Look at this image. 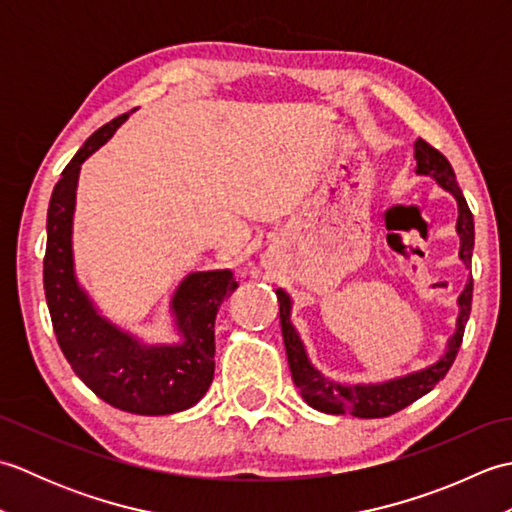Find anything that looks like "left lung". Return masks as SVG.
<instances>
[{"label": "left lung", "mask_w": 512, "mask_h": 512, "mask_svg": "<svg viewBox=\"0 0 512 512\" xmlns=\"http://www.w3.org/2000/svg\"><path fill=\"white\" fill-rule=\"evenodd\" d=\"M416 173L420 176H431L436 178L442 189L453 193V198L458 200V235H460V259L471 266V255H473V244H475V228H473V213L466 204L464 195L458 187V180H455V173L451 162L444 158L436 147H431L427 140L418 138L416 145ZM279 299V319H281V332H284V343H286V354H288V365L290 374L295 385L299 387L303 400L308 402L310 407L319 409L323 413H332V416H339V413H350L356 418H387L391 413L409 407L411 402H416L424 394L436 387L440 380L447 376L451 369L455 356L462 345V336L466 321H469L471 314V299H473V279L462 290L458 299L460 314H458V328L455 334L449 339L447 352L440 358L438 363L420 369V372H413L400 378L385 380V383L376 385H341L334 383V380L325 378L319 369H314L308 361L306 347H303L295 325L290 323V297L284 290H277Z\"/></svg>", "instance_id": "1"}]
</instances>
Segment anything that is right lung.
Instances as JSON below:
<instances>
[{
  "label": "right lung",
  "mask_w": 512,
  "mask_h": 512,
  "mask_svg": "<svg viewBox=\"0 0 512 512\" xmlns=\"http://www.w3.org/2000/svg\"><path fill=\"white\" fill-rule=\"evenodd\" d=\"M127 114L85 140L54 184L48 206L43 290L63 356L101 400L138 416H167L193 407L213 383L215 314L237 288L231 270L184 277L171 299L182 343L145 345L103 319L79 286L72 259L76 182L85 160L112 138Z\"/></svg>",
  "instance_id": "add662e5"
}]
</instances>
